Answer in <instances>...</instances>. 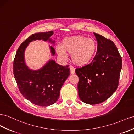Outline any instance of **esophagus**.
Returning a JSON list of instances; mask_svg holds the SVG:
<instances>
[{
  "label": "esophagus",
  "instance_id": "1",
  "mask_svg": "<svg viewBox=\"0 0 134 134\" xmlns=\"http://www.w3.org/2000/svg\"><path fill=\"white\" fill-rule=\"evenodd\" d=\"M70 73L71 74L75 73V69H74V68L73 66H70Z\"/></svg>",
  "mask_w": 134,
  "mask_h": 134
}]
</instances>
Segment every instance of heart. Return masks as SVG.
I'll use <instances>...</instances> for the list:
<instances>
[{
	"label": "heart",
	"instance_id": "1",
	"mask_svg": "<svg viewBox=\"0 0 134 134\" xmlns=\"http://www.w3.org/2000/svg\"><path fill=\"white\" fill-rule=\"evenodd\" d=\"M97 43L93 39L82 35L65 38L62 46L56 47L58 55L65 58L67 53L71 55L73 62L77 65L84 66L88 64L95 56Z\"/></svg>",
	"mask_w": 134,
	"mask_h": 134
}]
</instances>
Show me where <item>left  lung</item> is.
<instances>
[{
    "label": "left lung",
    "instance_id": "left-lung-1",
    "mask_svg": "<svg viewBox=\"0 0 134 134\" xmlns=\"http://www.w3.org/2000/svg\"><path fill=\"white\" fill-rule=\"evenodd\" d=\"M97 42V52L91 63L75 70L79 78L78 95L86 104H100L117 90L122 58L111 41L93 32Z\"/></svg>",
    "mask_w": 134,
    "mask_h": 134
}]
</instances>
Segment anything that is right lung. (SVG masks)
<instances>
[{"label": "right lung", "mask_w": 134, "mask_h": 134, "mask_svg": "<svg viewBox=\"0 0 134 134\" xmlns=\"http://www.w3.org/2000/svg\"><path fill=\"white\" fill-rule=\"evenodd\" d=\"M53 31L32 34L18 48L13 62V74L21 93L32 104L42 107L55 103L60 96L64 83L70 75L69 65L61 66L53 60H49L38 70H32L25 63V51L29 43L35 40L48 41L55 44L50 37ZM52 56L56 52L49 46Z\"/></svg>", "instance_id": "right-lung-1"}]
</instances>
